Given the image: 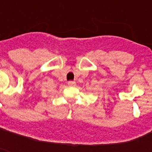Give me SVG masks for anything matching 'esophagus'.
<instances>
[{"instance_id": "obj_1", "label": "esophagus", "mask_w": 152, "mask_h": 152, "mask_svg": "<svg viewBox=\"0 0 152 152\" xmlns=\"http://www.w3.org/2000/svg\"><path fill=\"white\" fill-rule=\"evenodd\" d=\"M68 84H69V86H70V87H74V86L76 85V82H75V81H69V82H68Z\"/></svg>"}]
</instances>
